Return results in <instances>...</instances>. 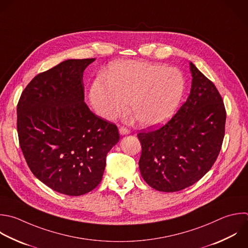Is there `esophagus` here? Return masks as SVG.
<instances>
[{
    "label": "esophagus",
    "instance_id": "34e87169",
    "mask_svg": "<svg viewBox=\"0 0 248 248\" xmlns=\"http://www.w3.org/2000/svg\"><path fill=\"white\" fill-rule=\"evenodd\" d=\"M119 133H120L121 136H126V135L130 134V131L125 127H120L119 128Z\"/></svg>",
    "mask_w": 248,
    "mask_h": 248
}]
</instances>
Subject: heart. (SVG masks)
I'll return each instance as SVG.
<instances>
[{"label": "heart", "mask_w": 248, "mask_h": 248, "mask_svg": "<svg viewBox=\"0 0 248 248\" xmlns=\"http://www.w3.org/2000/svg\"><path fill=\"white\" fill-rule=\"evenodd\" d=\"M185 88V78L178 69L129 60L114 64L108 81L97 78L90 88L89 100L101 117L112 120L127 108L130 99V108L140 123L154 127L172 117Z\"/></svg>", "instance_id": "heart-1"}]
</instances>
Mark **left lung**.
I'll use <instances>...</instances> for the list:
<instances>
[{
	"instance_id": "obj_1",
	"label": "left lung",
	"mask_w": 248,
	"mask_h": 248,
	"mask_svg": "<svg viewBox=\"0 0 248 248\" xmlns=\"http://www.w3.org/2000/svg\"><path fill=\"white\" fill-rule=\"evenodd\" d=\"M190 95L162 128L138 135L142 178L161 192H176L200 180L212 167L225 134L226 110L215 85L190 62Z\"/></svg>"
}]
</instances>
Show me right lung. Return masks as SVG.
I'll return each mask as SVG.
<instances>
[{
    "instance_id": "right-lung-1",
    "label": "right lung",
    "mask_w": 248,
    "mask_h": 248,
    "mask_svg": "<svg viewBox=\"0 0 248 248\" xmlns=\"http://www.w3.org/2000/svg\"><path fill=\"white\" fill-rule=\"evenodd\" d=\"M95 59H69L35 77L17 105V132L34 175L52 190L80 196L101 182L117 127L84 103L82 77Z\"/></svg>"
}]
</instances>
